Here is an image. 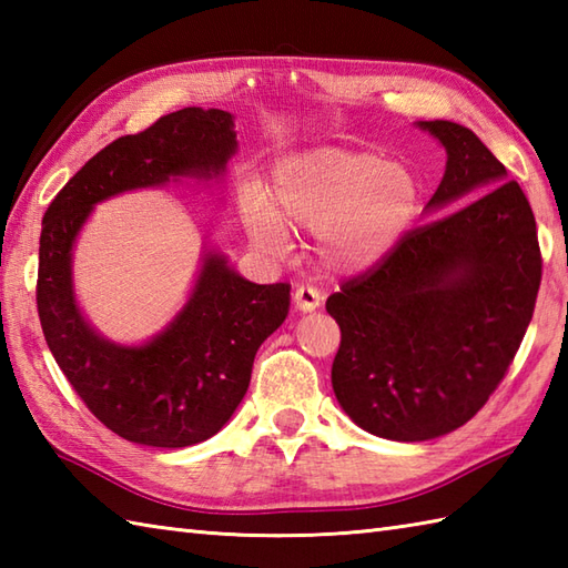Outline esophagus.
Instances as JSON below:
<instances>
[{"mask_svg": "<svg viewBox=\"0 0 568 568\" xmlns=\"http://www.w3.org/2000/svg\"><path fill=\"white\" fill-rule=\"evenodd\" d=\"M293 300H295V307H297L300 312H312V310H317V307H320V303H322V295H320L317 287H312V285H300L297 291L293 293Z\"/></svg>", "mask_w": 568, "mask_h": 568, "instance_id": "esophagus-1", "label": "esophagus"}]
</instances>
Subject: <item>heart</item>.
Returning a JSON list of instances; mask_svg holds the SVG:
<instances>
[{
	"label": "heart",
	"instance_id": "b5f03b06",
	"mask_svg": "<svg viewBox=\"0 0 568 568\" xmlns=\"http://www.w3.org/2000/svg\"><path fill=\"white\" fill-rule=\"evenodd\" d=\"M422 180L407 163L376 151L320 146L291 153L271 171L268 200L248 192L241 204L251 244L287 256L291 229L317 234L320 261L334 273L376 268L413 232Z\"/></svg>",
	"mask_w": 568,
	"mask_h": 568
}]
</instances>
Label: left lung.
Masks as SVG:
<instances>
[{
  "label": "left lung",
  "instance_id": "left-lung-1",
  "mask_svg": "<svg viewBox=\"0 0 568 568\" xmlns=\"http://www.w3.org/2000/svg\"><path fill=\"white\" fill-rule=\"evenodd\" d=\"M446 151L427 212L376 268L342 285L332 388L361 429L427 442L474 417L520 348L541 281L537 224L523 187L474 131L417 122Z\"/></svg>",
  "mask_w": 568,
  "mask_h": 568
}]
</instances>
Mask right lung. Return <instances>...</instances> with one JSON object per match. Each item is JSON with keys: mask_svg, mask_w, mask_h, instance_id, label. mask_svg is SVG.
<instances>
[{"mask_svg": "<svg viewBox=\"0 0 568 568\" xmlns=\"http://www.w3.org/2000/svg\"><path fill=\"white\" fill-rule=\"evenodd\" d=\"M239 149L234 116L185 110L102 149L48 204L36 305L48 348L104 427L143 446L180 449L214 437L244 400L258 346L291 310V285L241 277L222 251L204 246L190 297L143 344L106 339L82 315L72 248L94 204L180 180H222Z\"/></svg>", "mask_w": 568, "mask_h": 568, "instance_id": "1", "label": "right lung"}]
</instances>
